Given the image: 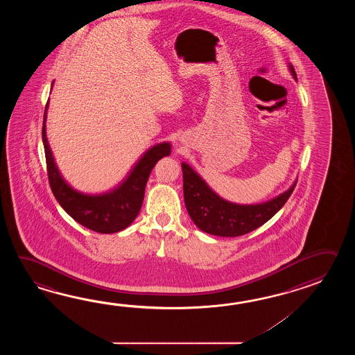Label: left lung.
Returning a JSON list of instances; mask_svg holds the SVG:
<instances>
[{
	"label": "left lung",
	"instance_id": "left-lung-1",
	"mask_svg": "<svg viewBox=\"0 0 355 355\" xmlns=\"http://www.w3.org/2000/svg\"><path fill=\"white\" fill-rule=\"evenodd\" d=\"M289 69L297 80L292 64H289ZM181 168L184 178V200L189 216L203 232L220 237L242 236L263 226L287 203L297 184L295 180L287 191L265 203L236 204L216 194L188 164L182 162Z\"/></svg>",
	"mask_w": 355,
	"mask_h": 355
}]
</instances>
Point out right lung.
Masks as SVG:
<instances>
[{
	"instance_id": "right-lung-1",
	"label": "right lung",
	"mask_w": 355,
	"mask_h": 355,
	"mask_svg": "<svg viewBox=\"0 0 355 355\" xmlns=\"http://www.w3.org/2000/svg\"><path fill=\"white\" fill-rule=\"evenodd\" d=\"M48 104L49 101L46 103L44 110L42 138L46 152L49 185L60 207L76 222L98 234H115L127 228L141 211L144 189L152 168L159 159L170 155L171 144L162 142L151 147L139 159L128 178L118 188L98 196L83 194L68 185L54 162L46 135Z\"/></svg>"
}]
</instances>
